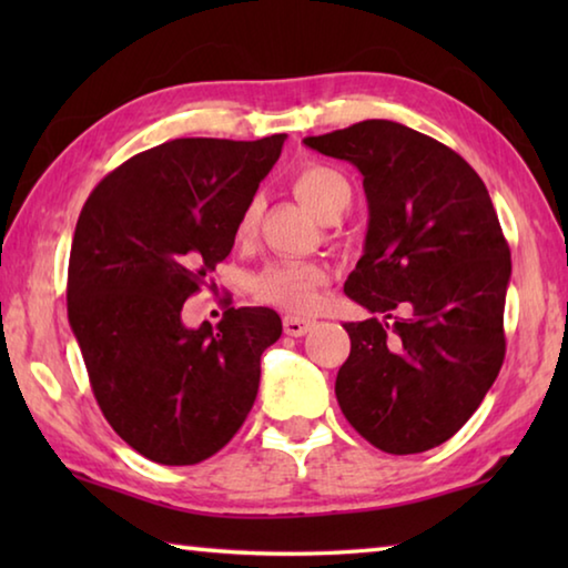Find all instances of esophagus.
Here are the masks:
<instances>
[{
	"label": "esophagus",
	"instance_id": "34e87169",
	"mask_svg": "<svg viewBox=\"0 0 568 568\" xmlns=\"http://www.w3.org/2000/svg\"><path fill=\"white\" fill-rule=\"evenodd\" d=\"M283 328L287 335H293V338H301V335H305L313 328V321L297 318V315H287V318L283 321Z\"/></svg>",
	"mask_w": 568,
	"mask_h": 568
}]
</instances>
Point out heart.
Wrapping results in <instances>:
<instances>
[{"label": "heart", "instance_id": "heart-1", "mask_svg": "<svg viewBox=\"0 0 568 568\" xmlns=\"http://www.w3.org/2000/svg\"><path fill=\"white\" fill-rule=\"evenodd\" d=\"M293 190L301 203L321 220H335L351 205V182L343 172L328 165H305L295 172ZM263 203L253 197L237 220V237H253ZM325 281L318 265L311 263H271L255 275L253 293L257 301L281 305L285 311L305 313L315 303V291Z\"/></svg>", "mask_w": 568, "mask_h": 568}]
</instances>
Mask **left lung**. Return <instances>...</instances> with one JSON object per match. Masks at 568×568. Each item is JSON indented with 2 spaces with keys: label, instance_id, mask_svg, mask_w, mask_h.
Here are the masks:
<instances>
[{
  "label": "left lung",
  "instance_id": "obj_1",
  "mask_svg": "<svg viewBox=\"0 0 568 568\" xmlns=\"http://www.w3.org/2000/svg\"><path fill=\"white\" fill-rule=\"evenodd\" d=\"M363 175L368 233L345 295L383 318L345 323L343 416L386 454L436 448L501 371L511 250L484 180L438 140L390 120L305 138ZM403 306L406 320L389 313Z\"/></svg>",
  "mask_w": 568,
  "mask_h": 568
}]
</instances>
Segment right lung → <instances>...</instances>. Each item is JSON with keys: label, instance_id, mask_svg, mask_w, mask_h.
I'll return each instance as SVG.
<instances>
[{"label": "right lung", "instance_id": "1", "mask_svg": "<svg viewBox=\"0 0 568 568\" xmlns=\"http://www.w3.org/2000/svg\"><path fill=\"white\" fill-rule=\"evenodd\" d=\"M285 138L162 142L110 172L77 220L72 333L104 418L155 464L217 454L255 403L261 355L283 333L277 313L230 307L217 328H187L182 305L230 255Z\"/></svg>", "mask_w": 568, "mask_h": 568}]
</instances>
